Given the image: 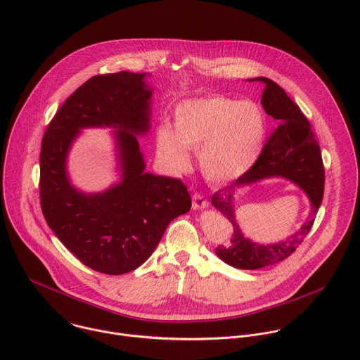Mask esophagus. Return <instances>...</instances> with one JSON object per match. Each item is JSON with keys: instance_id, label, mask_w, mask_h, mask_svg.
Here are the masks:
<instances>
[{"instance_id": "1", "label": "esophagus", "mask_w": 360, "mask_h": 360, "mask_svg": "<svg viewBox=\"0 0 360 360\" xmlns=\"http://www.w3.org/2000/svg\"><path fill=\"white\" fill-rule=\"evenodd\" d=\"M192 207L195 210H202V209H206L209 207V200L205 199L202 195L199 193H195L193 198H192Z\"/></svg>"}]
</instances>
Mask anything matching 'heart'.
<instances>
[{"label": "heart", "mask_w": 360, "mask_h": 360, "mask_svg": "<svg viewBox=\"0 0 360 360\" xmlns=\"http://www.w3.org/2000/svg\"><path fill=\"white\" fill-rule=\"evenodd\" d=\"M268 119L254 101L214 95L181 101L174 110V130H157V155L171 169L189 162L186 150L198 151L203 176L214 185L243 178L262 154Z\"/></svg>", "instance_id": "b5f03b06"}]
</instances>
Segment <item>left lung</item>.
Masks as SVG:
<instances>
[{
    "mask_svg": "<svg viewBox=\"0 0 360 360\" xmlns=\"http://www.w3.org/2000/svg\"><path fill=\"white\" fill-rule=\"evenodd\" d=\"M265 84L261 103L268 115L279 122L264 146L255 165L234 184L212 196V205L233 224L231 243L216 248V255L238 269H261L290 257L313 227L324 196V165L320 146L311 131L310 122L283 88L265 77L251 78ZM266 177H285L297 184L312 203L308 220L293 235L272 245H261L248 239L235 217V192L238 187Z\"/></svg>",
    "mask_w": 360,
    "mask_h": 360,
    "instance_id": "8db88e82",
    "label": "left lung"
}]
</instances>
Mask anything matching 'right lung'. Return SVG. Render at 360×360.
I'll return each mask as SVG.
<instances>
[{
  "label": "right lung",
  "instance_id": "add662e5",
  "mask_svg": "<svg viewBox=\"0 0 360 360\" xmlns=\"http://www.w3.org/2000/svg\"><path fill=\"white\" fill-rule=\"evenodd\" d=\"M146 72L95 75L70 95L49 123L40 151V206L47 226L88 268L123 275L144 264L167 226L191 210L176 178L146 172L137 136L150 130L153 88ZM112 127L121 179L103 193L77 190L66 172L82 128Z\"/></svg>",
  "mask_w": 360,
  "mask_h": 360
}]
</instances>
